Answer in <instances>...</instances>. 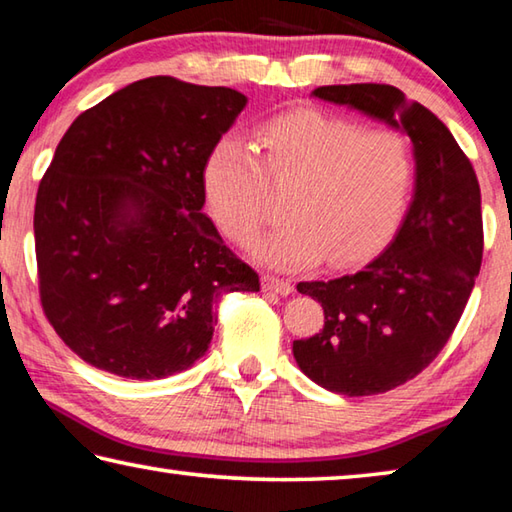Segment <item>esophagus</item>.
Wrapping results in <instances>:
<instances>
[{"instance_id": "34e87169", "label": "esophagus", "mask_w": 512, "mask_h": 512, "mask_svg": "<svg viewBox=\"0 0 512 512\" xmlns=\"http://www.w3.org/2000/svg\"><path fill=\"white\" fill-rule=\"evenodd\" d=\"M262 287L264 291L280 293V296H289V293H293V284L289 280H284V277H275V275H264Z\"/></svg>"}]
</instances>
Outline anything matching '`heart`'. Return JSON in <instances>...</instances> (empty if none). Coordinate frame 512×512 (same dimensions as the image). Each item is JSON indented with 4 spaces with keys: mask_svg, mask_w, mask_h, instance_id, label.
Returning a JSON list of instances; mask_svg holds the SVG:
<instances>
[{
    "mask_svg": "<svg viewBox=\"0 0 512 512\" xmlns=\"http://www.w3.org/2000/svg\"><path fill=\"white\" fill-rule=\"evenodd\" d=\"M262 158L225 137L205 162L207 205L219 228L250 246L271 221L277 189L296 187L289 221L257 248L262 262L305 268L327 257L352 266L393 235L411 198L415 162L395 128H366L357 119L300 108L259 126Z\"/></svg>",
    "mask_w": 512,
    "mask_h": 512,
    "instance_id": "b5f03b06",
    "label": "heart"
}]
</instances>
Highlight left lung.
Segmentation results:
<instances>
[{"instance_id": "8db88e82", "label": "left lung", "mask_w": 512, "mask_h": 512, "mask_svg": "<svg viewBox=\"0 0 512 512\" xmlns=\"http://www.w3.org/2000/svg\"><path fill=\"white\" fill-rule=\"evenodd\" d=\"M411 137L415 192L395 239L354 275L300 282L325 325L293 341L300 370L332 393L393 391L429 366L463 316L483 257L481 189L472 162L431 110L393 85L314 90Z\"/></svg>"}]
</instances>
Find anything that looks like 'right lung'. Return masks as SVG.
Segmentation results:
<instances>
[{"label": "right lung", "mask_w": 512, "mask_h": 512, "mask_svg": "<svg viewBox=\"0 0 512 512\" xmlns=\"http://www.w3.org/2000/svg\"><path fill=\"white\" fill-rule=\"evenodd\" d=\"M244 94L151 76L81 112L40 180L33 214L45 316L90 366L128 379L187 370L214 305L259 275L203 214L205 162Z\"/></svg>", "instance_id": "1"}]
</instances>
